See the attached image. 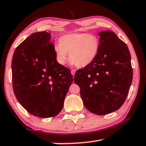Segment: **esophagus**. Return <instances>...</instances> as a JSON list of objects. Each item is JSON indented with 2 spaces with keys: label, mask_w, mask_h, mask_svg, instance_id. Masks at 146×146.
<instances>
[{
  "label": "esophagus",
  "mask_w": 146,
  "mask_h": 146,
  "mask_svg": "<svg viewBox=\"0 0 146 146\" xmlns=\"http://www.w3.org/2000/svg\"><path fill=\"white\" fill-rule=\"evenodd\" d=\"M71 74H72V75L74 76V75H75V70H73V69H72V70H71Z\"/></svg>",
  "instance_id": "34e87169"
}]
</instances>
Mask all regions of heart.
I'll list each match as a JSON object with an SVG mask.
<instances>
[{"label": "heart", "instance_id": "obj_1", "mask_svg": "<svg viewBox=\"0 0 146 146\" xmlns=\"http://www.w3.org/2000/svg\"><path fill=\"white\" fill-rule=\"evenodd\" d=\"M100 41L97 36L86 33L64 35L59 38V44H55L53 51L55 58L60 65L64 66L68 60L79 68L90 65L99 51Z\"/></svg>", "mask_w": 146, "mask_h": 146}]
</instances>
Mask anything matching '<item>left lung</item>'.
<instances>
[{"instance_id": "obj_1", "label": "left lung", "mask_w": 146, "mask_h": 146, "mask_svg": "<svg viewBox=\"0 0 146 146\" xmlns=\"http://www.w3.org/2000/svg\"><path fill=\"white\" fill-rule=\"evenodd\" d=\"M100 36L99 51L92 63L76 71L74 81L80 89L86 108L104 115L118 110L124 103L133 79L127 46L111 31Z\"/></svg>"}]
</instances>
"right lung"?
<instances>
[{"instance_id":"right-lung-1","label":"right lung","mask_w":146,"mask_h":146,"mask_svg":"<svg viewBox=\"0 0 146 146\" xmlns=\"http://www.w3.org/2000/svg\"><path fill=\"white\" fill-rule=\"evenodd\" d=\"M53 47L50 33L36 32L17 46L12 58L15 95L30 114L40 118L61 111L73 82L71 71L56 62Z\"/></svg>"}]
</instances>
